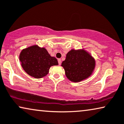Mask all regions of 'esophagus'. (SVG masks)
Returning <instances> with one entry per match:
<instances>
[{"label": "esophagus", "instance_id": "1", "mask_svg": "<svg viewBox=\"0 0 124 124\" xmlns=\"http://www.w3.org/2000/svg\"><path fill=\"white\" fill-rule=\"evenodd\" d=\"M58 63H59V65H60L61 63H62V60H61L60 59H58Z\"/></svg>", "mask_w": 124, "mask_h": 124}]
</instances>
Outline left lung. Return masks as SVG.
Masks as SVG:
<instances>
[{"label":"left lung","mask_w":124,"mask_h":124,"mask_svg":"<svg viewBox=\"0 0 124 124\" xmlns=\"http://www.w3.org/2000/svg\"><path fill=\"white\" fill-rule=\"evenodd\" d=\"M66 77L73 82H79L89 78L94 71L96 61L84 49H72L67 53L62 63Z\"/></svg>","instance_id":"obj_1"}]
</instances>
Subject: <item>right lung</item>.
<instances>
[{"mask_svg":"<svg viewBox=\"0 0 124 124\" xmlns=\"http://www.w3.org/2000/svg\"><path fill=\"white\" fill-rule=\"evenodd\" d=\"M19 60L24 70L35 78L45 77L51 66L58 65L55 57L51 56L45 48L35 45L22 50Z\"/></svg>","mask_w":124,"mask_h":124,"instance_id":"right-lung-1","label":"right lung"}]
</instances>
